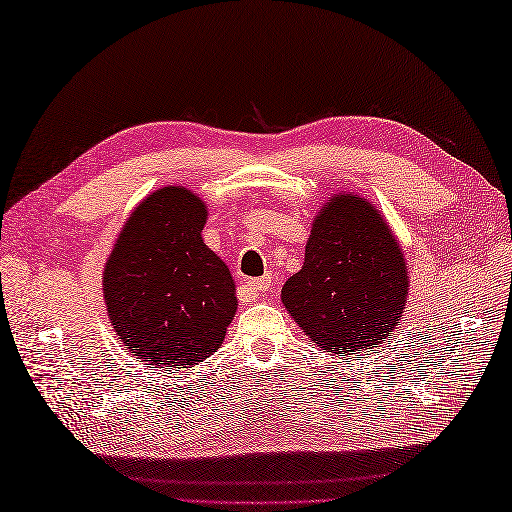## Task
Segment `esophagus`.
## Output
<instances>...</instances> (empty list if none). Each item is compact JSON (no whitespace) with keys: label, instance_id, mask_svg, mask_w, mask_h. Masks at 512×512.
Returning <instances> with one entry per match:
<instances>
[{"label":"esophagus","instance_id":"obj_1","mask_svg":"<svg viewBox=\"0 0 512 512\" xmlns=\"http://www.w3.org/2000/svg\"><path fill=\"white\" fill-rule=\"evenodd\" d=\"M270 281H273V277H270V275H264V277H259V279L248 281V292H250V297H253V299H259V297H262V292H266V290L270 288Z\"/></svg>","mask_w":512,"mask_h":512}]
</instances>
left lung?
<instances>
[{"mask_svg": "<svg viewBox=\"0 0 512 512\" xmlns=\"http://www.w3.org/2000/svg\"><path fill=\"white\" fill-rule=\"evenodd\" d=\"M407 290V266L389 226L372 204L343 193L314 220L303 268L281 299L308 339L345 356L391 336Z\"/></svg>", "mask_w": 512, "mask_h": 512, "instance_id": "8db88e82", "label": "left lung"}]
</instances>
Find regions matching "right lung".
Returning a JSON list of instances; mask_svg holds the SVG:
<instances>
[{"mask_svg":"<svg viewBox=\"0 0 512 512\" xmlns=\"http://www.w3.org/2000/svg\"><path fill=\"white\" fill-rule=\"evenodd\" d=\"M204 222L198 195L162 187L138 204L107 259V314L118 339L147 365L206 361L233 321V277L202 242Z\"/></svg>","mask_w":512,"mask_h":512,"instance_id":"add662e5","label":"right lung"}]
</instances>
